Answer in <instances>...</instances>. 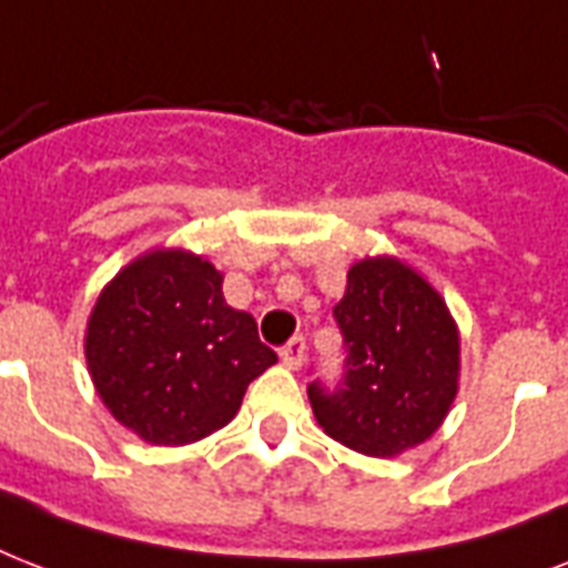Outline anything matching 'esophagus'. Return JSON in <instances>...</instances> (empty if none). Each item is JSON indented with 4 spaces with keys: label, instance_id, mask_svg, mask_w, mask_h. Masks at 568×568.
<instances>
[{
    "label": "esophagus",
    "instance_id": "esophagus-1",
    "mask_svg": "<svg viewBox=\"0 0 568 568\" xmlns=\"http://www.w3.org/2000/svg\"><path fill=\"white\" fill-rule=\"evenodd\" d=\"M280 356H283V365H288V368H301L303 356H306V338H303V336H292L283 345Z\"/></svg>",
    "mask_w": 568,
    "mask_h": 568
}]
</instances>
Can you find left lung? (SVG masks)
I'll return each instance as SVG.
<instances>
[{
    "mask_svg": "<svg viewBox=\"0 0 568 568\" xmlns=\"http://www.w3.org/2000/svg\"><path fill=\"white\" fill-rule=\"evenodd\" d=\"M333 318L345 374L336 386H306L324 433L368 457L422 445L457 397L459 336L445 301L404 262L365 258Z\"/></svg>",
    "mask_w": 568,
    "mask_h": 568,
    "instance_id": "left-lung-1",
    "label": "left lung"
}]
</instances>
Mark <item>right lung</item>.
Masks as SVG:
<instances>
[{
    "instance_id": "obj_1",
    "label": "right lung",
    "mask_w": 568,
    "mask_h": 568,
    "mask_svg": "<svg viewBox=\"0 0 568 568\" xmlns=\"http://www.w3.org/2000/svg\"><path fill=\"white\" fill-rule=\"evenodd\" d=\"M223 276L185 250L123 267L88 321L84 356L102 404L153 445H189L232 422L276 354L247 312L226 306Z\"/></svg>"
}]
</instances>
